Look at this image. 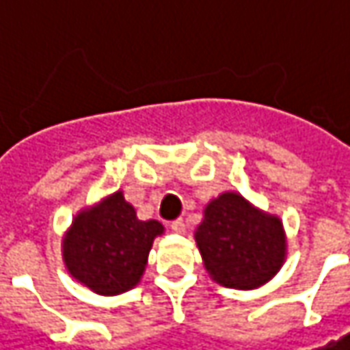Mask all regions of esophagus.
<instances>
[{
  "label": "esophagus",
  "instance_id": "obj_1",
  "mask_svg": "<svg viewBox=\"0 0 350 350\" xmlns=\"http://www.w3.org/2000/svg\"><path fill=\"white\" fill-rule=\"evenodd\" d=\"M170 229H172L174 233H184V231H186V223H184V219H176L170 223Z\"/></svg>",
  "mask_w": 350,
  "mask_h": 350
}]
</instances>
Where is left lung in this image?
I'll return each mask as SVG.
<instances>
[{"instance_id":"left-lung-1","label":"left lung","mask_w":350,"mask_h":350,"mask_svg":"<svg viewBox=\"0 0 350 350\" xmlns=\"http://www.w3.org/2000/svg\"><path fill=\"white\" fill-rule=\"evenodd\" d=\"M196 241L213 280L239 290L270 280L286 254L280 219L260 213L231 191L205 207Z\"/></svg>"}]
</instances>
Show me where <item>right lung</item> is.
Returning a JSON list of instances; mask_svg holds the SVG:
<instances>
[{"label": "right lung", "instance_id": "right-lung-1", "mask_svg": "<svg viewBox=\"0 0 350 350\" xmlns=\"http://www.w3.org/2000/svg\"><path fill=\"white\" fill-rule=\"evenodd\" d=\"M157 219H137L133 205L115 191L92 211H82L64 239V262L70 274L103 296L131 290L143 274Z\"/></svg>", "mask_w": 350, "mask_h": 350}]
</instances>
